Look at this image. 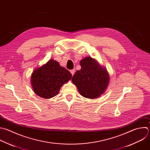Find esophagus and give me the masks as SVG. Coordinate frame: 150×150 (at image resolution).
I'll list each match as a JSON object with an SVG mask.
<instances>
[{
    "label": "esophagus",
    "instance_id": "esophagus-1",
    "mask_svg": "<svg viewBox=\"0 0 150 150\" xmlns=\"http://www.w3.org/2000/svg\"><path fill=\"white\" fill-rule=\"evenodd\" d=\"M71 74H72V75H74V74H75V69H72V70H71Z\"/></svg>",
    "mask_w": 150,
    "mask_h": 150
}]
</instances>
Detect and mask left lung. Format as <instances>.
I'll use <instances>...</instances> for the list:
<instances>
[{
	"label": "left lung",
	"instance_id": "obj_1",
	"mask_svg": "<svg viewBox=\"0 0 150 150\" xmlns=\"http://www.w3.org/2000/svg\"><path fill=\"white\" fill-rule=\"evenodd\" d=\"M80 65L81 69L73 76L72 82L85 98L93 99L100 96L107 89L110 81L106 68L88 57L82 59Z\"/></svg>",
	"mask_w": 150,
	"mask_h": 150
}]
</instances>
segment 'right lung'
Listing matches in <instances>:
<instances>
[{
  "label": "right lung",
  "mask_w": 150,
  "mask_h": 150,
  "mask_svg": "<svg viewBox=\"0 0 150 150\" xmlns=\"http://www.w3.org/2000/svg\"><path fill=\"white\" fill-rule=\"evenodd\" d=\"M71 78L69 71L51 59L33 71L30 81L34 92L41 98L48 99L58 95L61 86Z\"/></svg>",
  "instance_id": "add662e5"
}]
</instances>
